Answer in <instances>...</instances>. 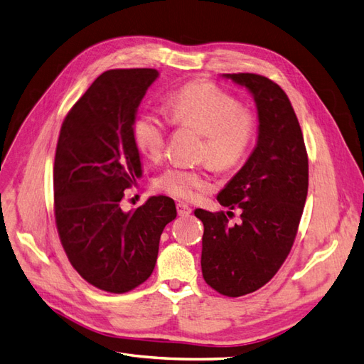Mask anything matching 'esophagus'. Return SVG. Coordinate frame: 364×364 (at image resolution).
<instances>
[{"label": "esophagus", "instance_id": "esophagus-1", "mask_svg": "<svg viewBox=\"0 0 364 364\" xmlns=\"http://www.w3.org/2000/svg\"><path fill=\"white\" fill-rule=\"evenodd\" d=\"M176 210H178V215L188 217L189 213L192 212V208L189 206V204H186V203H178V204H176Z\"/></svg>", "mask_w": 364, "mask_h": 364}]
</instances>
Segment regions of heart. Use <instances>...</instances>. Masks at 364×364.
Wrapping results in <instances>:
<instances>
[{
  "instance_id": "heart-1",
  "label": "heart",
  "mask_w": 364,
  "mask_h": 364,
  "mask_svg": "<svg viewBox=\"0 0 364 364\" xmlns=\"http://www.w3.org/2000/svg\"><path fill=\"white\" fill-rule=\"evenodd\" d=\"M166 109L173 126L201 134L198 158L209 161L213 169H237L252 152L259 126L257 112L241 106L237 97L213 82H188L167 97ZM169 121L151 110L139 112L134 118L132 139L144 156L158 160L163 155ZM206 167H167L154 184L158 191L175 198L192 200L200 191L212 188Z\"/></svg>"
}]
</instances>
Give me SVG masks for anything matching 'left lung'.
Instances as JSON below:
<instances>
[{
  "mask_svg": "<svg viewBox=\"0 0 364 364\" xmlns=\"http://www.w3.org/2000/svg\"><path fill=\"white\" fill-rule=\"evenodd\" d=\"M246 86L258 109V141L246 164L223 189L221 206L234 212L195 210L204 225L201 271L221 295L241 296L263 287L294 246L309 186L301 127L284 90L257 73H226Z\"/></svg>",
  "mask_w": 364,
  "mask_h": 364,
  "instance_id": "1",
  "label": "left lung"
}]
</instances>
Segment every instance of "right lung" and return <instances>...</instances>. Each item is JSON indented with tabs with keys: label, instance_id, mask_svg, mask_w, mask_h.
I'll return each mask as SVG.
<instances>
[{
	"label": "right lung",
	"instance_id": "obj_1",
	"mask_svg": "<svg viewBox=\"0 0 364 364\" xmlns=\"http://www.w3.org/2000/svg\"><path fill=\"white\" fill-rule=\"evenodd\" d=\"M155 69H112L92 82L64 118L53 163V213L73 269L87 283L124 294L154 272L163 229L175 220L169 197L121 210L141 176L132 121Z\"/></svg>",
	"mask_w": 364,
	"mask_h": 364
}]
</instances>
